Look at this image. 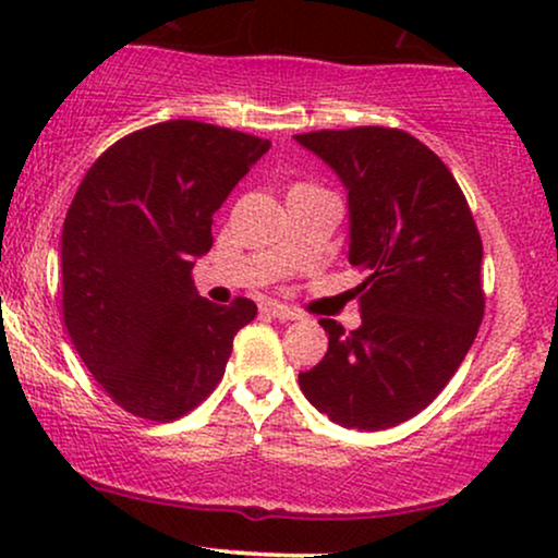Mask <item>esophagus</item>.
Instances as JSON below:
<instances>
[{
	"label": "esophagus",
	"mask_w": 558,
	"mask_h": 558,
	"mask_svg": "<svg viewBox=\"0 0 558 558\" xmlns=\"http://www.w3.org/2000/svg\"><path fill=\"white\" fill-rule=\"evenodd\" d=\"M262 312H267V315L278 317V319H301L296 310H291V306H286V304H275V301H267V304L262 306Z\"/></svg>",
	"instance_id": "obj_1"
}]
</instances>
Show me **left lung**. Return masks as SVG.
I'll use <instances>...</instances> for the list:
<instances>
[{"instance_id":"1","label":"left lung","mask_w":558,"mask_h":558,"mask_svg":"<svg viewBox=\"0 0 558 558\" xmlns=\"http://www.w3.org/2000/svg\"><path fill=\"white\" fill-rule=\"evenodd\" d=\"M349 191V262L360 267L362 325L319 319L328 354L299 386L343 427L386 430L430 403L485 315L483 241L444 159L399 128L299 133Z\"/></svg>"}]
</instances>
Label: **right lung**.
Masks as SVG:
<instances>
[{
	"instance_id": "1",
	"label": "right lung",
	"mask_w": 558,
	"mask_h": 558,
	"mask_svg": "<svg viewBox=\"0 0 558 558\" xmlns=\"http://www.w3.org/2000/svg\"><path fill=\"white\" fill-rule=\"evenodd\" d=\"M270 141L168 120L114 141L88 168L62 228V315L75 351L125 412L189 414L217 388L252 299L198 296L213 215Z\"/></svg>"
}]
</instances>
